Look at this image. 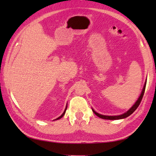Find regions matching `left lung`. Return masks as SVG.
I'll list each match as a JSON object with an SVG mask.
<instances>
[{
  "instance_id": "1",
  "label": "left lung",
  "mask_w": 156,
  "mask_h": 156,
  "mask_svg": "<svg viewBox=\"0 0 156 156\" xmlns=\"http://www.w3.org/2000/svg\"><path fill=\"white\" fill-rule=\"evenodd\" d=\"M146 82H147V80L145 81V83L144 84L143 90H142L141 94L140 95V97H139L138 100L136 101V102H135V105L133 106V107H132L130 109H129V110L127 112H126L125 113L122 114V115H118V116H105V115H100V114L97 113V112H96V111H94L93 109H92V111H93L94 113L97 116H98V117H100L101 119H108V120H116V119H124V118H126V117H129V115H131L135 110H136V109L137 108V107H139V105H140L141 101L142 100V98H143L144 92H145V87H146Z\"/></svg>"
}]
</instances>
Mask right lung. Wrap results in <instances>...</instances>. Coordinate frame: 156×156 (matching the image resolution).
I'll return each instance as SVG.
<instances>
[{
	"label": "right lung",
	"instance_id": "right-lung-1",
	"mask_svg": "<svg viewBox=\"0 0 156 156\" xmlns=\"http://www.w3.org/2000/svg\"><path fill=\"white\" fill-rule=\"evenodd\" d=\"M67 106L68 105H66V108H65V111H64V112H63V114L60 116V117H59L58 118H57V119H55V120H58V119H61L62 117H63V116H64V114H65V112H66V109H67Z\"/></svg>",
	"mask_w": 156,
	"mask_h": 156
}]
</instances>
